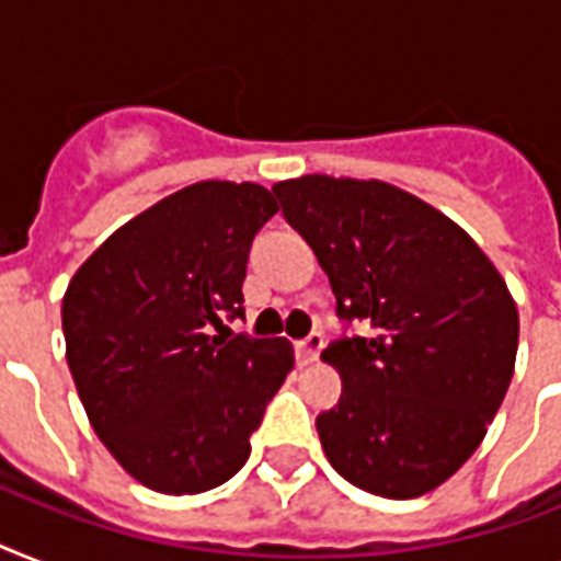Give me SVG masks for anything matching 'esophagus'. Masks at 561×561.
<instances>
[{"label":"esophagus","mask_w":561,"mask_h":561,"mask_svg":"<svg viewBox=\"0 0 561 561\" xmlns=\"http://www.w3.org/2000/svg\"><path fill=\"white\" fill-rule=\"evenodd\" d=\"M320 350H323V334L320 332H311L297 343V355L302 364H311V360L320 358Z\"/></svg>","instance_id":"esophagus-1"}]
</instances>
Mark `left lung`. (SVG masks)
<instances>
[{
    "instance_id": "8db88e82",
    "label": "left lung",
    "mask_w": 561,
    "mask_h": 561,
    "mask_svg": "<svg viewBox=\"0 0 561 561\" xmlns=\"http://www.w3.org/2000/svg\"><path fill=\"white\" fill-rule=\"evenodd\" d=\"M273 194L332 282L337 317L373 329L323 350L343 378L317 416L325 457L364 492L425 495L483 443L513 381L506 282L451 218L390 183L308 174Z\"/></svg>"
}]
</instances>
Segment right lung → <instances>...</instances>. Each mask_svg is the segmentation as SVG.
Masks as SVG:
<instances>
[{
  "instance_id": "right-lung-1",
  "label": "right lung",
  "mask_w": 561,
  "mask_h": 561,
  "mask_svg": "<svg viewBox=\"0 0 561 561\" xmlns=\"http://www.w3.org/2000/svg\"><path fill=\"white\" fill-rule=\"evenodd\" d=\"M276 211L255 183H194L116 229L66 288V360L83 410L153 492L227 483L294 367L285 337L227 325L244 317L250 247Z\"/></svg>"
}]
</instances>
